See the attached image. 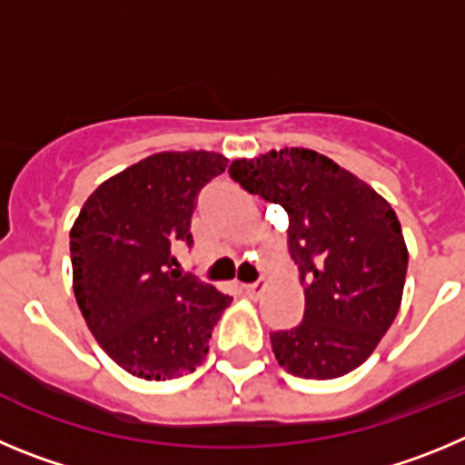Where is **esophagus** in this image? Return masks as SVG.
Wrapping results in <instances>:
<instances>
[{"label":"esophagus","mask_w":465,"mask_h":465,"mask_svg":"<svg viewBox=\"0 0 465 465\" xmlns=\"http://www.w3.org/2000/svg\"><path fill=\"white\" fill-rule=\"evenodd\" d=\"M263 287H266L263 282H250V284H245V294H248L250 299H257V296L263 292Z\"/></svg>","instance_id":"34e87169"}]
</instances>
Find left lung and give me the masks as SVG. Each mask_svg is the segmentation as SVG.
Segmentation results:
<instances>
[{"label": "left lung", "mask_w": 465, "mask_h": 465, "mask_svg": "<svg viewBox=\"0 0 465 465\" xmlns=\"http://www.w3.org/2000/svg\"><path fill=\"white\" fill-rule=\"evenodd\" d=\"M229 175L290 217L287 248L305 311L299 326L271 333L280 366L305 380H333L361 366L403 299L408 248L394 208L315 150L236 160Z\"/></svg>", "instance_id": "1"}]
</instances>
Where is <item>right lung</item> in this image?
<instances>
[{
  "label": "right lung",
  "mask_w": 465,
  "mask_h": 465,
  "mask_svg": "<svg viewBox=\"0 0 465 465\" xmlns=\"http://www.w3.org/2000/svg\"><path fill=\"white\" fill-rule=\"evenodd\" d=\"M227 162L206 150L150 154L92 192L71 227L78 308L104 352L136 378L192 373L232 303L173 257L192 245L196 196Z\"/></svg>",
  "instance_id": "obj_1"
}]
</instances>
